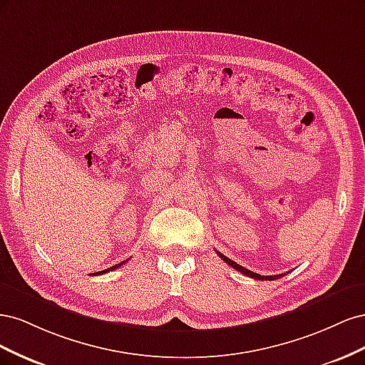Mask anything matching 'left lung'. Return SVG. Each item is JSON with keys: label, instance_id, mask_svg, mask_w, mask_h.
Returning a JSON list of instances; mask_svg holds the SVG:
<instances>
[{"label": "left lung", "instance_id": "left-lung-1", "mask_svg": "<svg viewBox=\"0 0 365 365\" xmlns=\"http://www.w3.org/2000/svg\"><path fill=\"white\" fill-rule=\"evenodd\" d=\"M217 252V251H216ZM219 254V257L222 259L225 263H228L231 268H235V269H237V271H240L242 274H245V275H248V277H252V279H256V280H275V279H280V277H283L284 274H277V275H260V274H257V272H252V271H250V269H247V268H244V267H240L239 263H236V262H233L231 259H228L227 256H224L222 252H217Z\"/></svg>", "mask_w": 365, "mask_h": 365}]
</instances>
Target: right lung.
<instances>
[{"instance_id": "obj_1", "label": "right lung", "mask_w": 365, "mask_h": 365, "mask_svg": "<svg viewBox=\"0 0 365 365\" xmlns=\"http://www.w3.org/2000/svg\"><path fill=\"white\" fill-rule=\"evenodd\" d=\"M125 262H121V263H117V264H114V267H111V268H108V269H105V271H98V272H94L93 275H101V274H106V272H109V271H114V269H117L118 267H121V264H123Z\"/></svg>"}]
</instances>
